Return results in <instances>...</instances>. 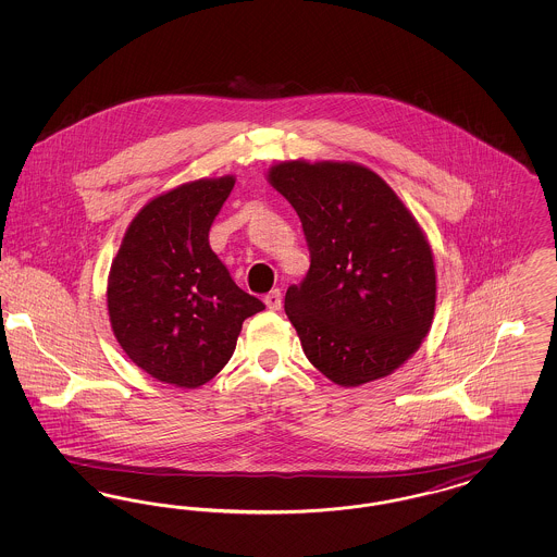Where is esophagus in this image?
<instances>
[{
    "label": "esophagus",
    "instance_id": "esophagus-1",
    "mask_svg": "<svg viewBox=\"0 0 557 557\" xmlns=\"http://www.w3.org/2000/svg\"><path fill=\"white\" fill-rule=\"evenodd\" d=\"M263 300H265L267 309H271V311H280L282 309V292L277 290V288L265 294Z\"/></svg>",
    "mask_w": 557,
    "mask_h": 557
}]
</instances>
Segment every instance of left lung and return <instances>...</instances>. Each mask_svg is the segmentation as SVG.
Returning a JSON list of instances; mask_svg holds the SVG:
<instances>
[{
	"label": "left lung",
	"mask_w": 557,
	"mask_h": 557,
	"mask_svg": "<svg viewBox=\"0 0 557 557\" xmlns=\"http://www.w3.org/2000/svg\"><path fill=\"white\" fill-rule=\"evenodd\" d=\"M300 216L311 267L284 309L307 359L355 388L398 370L434 319V255L418 219L359 162L284 160L267 171Z\"/></svg>",
	"instance_id": "left-lung-1"
}]
</instances>
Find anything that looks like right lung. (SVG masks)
<instances>
[{
  "label": "right lung",
  "mask_w": 557,
  "mask_h": 557,
  "mask_svg": "<svg viewBox=\"0 0 557 557\" xmlns=\"http://www.w3.org/2000/svg\"><path fill=\"white\" fill-rule=\"evenodd\" d=\"M234 175L196 180L133 216L108 273V318L137 368L198 388L232 359L244 319L265 305L239 290L209 246Z\"/></svg>",
  "instance_id": "1"
}]
</instances>
